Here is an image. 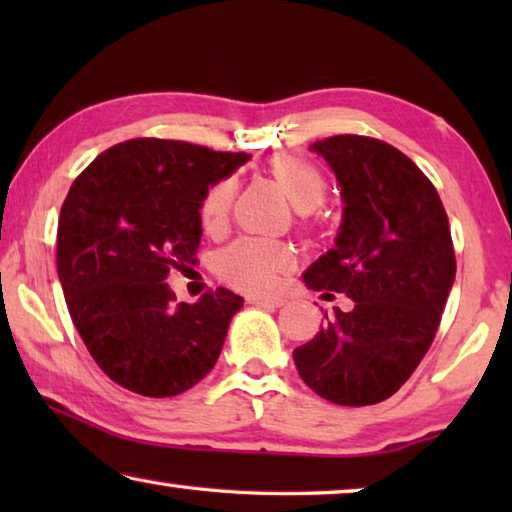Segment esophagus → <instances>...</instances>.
I'll return each instance as SVG.
<instances>
[{
	"instance_id": "1",
	"label": "esophagus",
	"mask_w": 512,
	"mask_h": 512,
	"mask_svg": "<svg viewBox=\"0 0 512 512\" xmlns=\"http://www.w3.org/2000/svg\"><path fill=\"white\" fill-rule=\"evenodd\" d=\"M248 302L250 305H262V307H282L287 300L277 296H250Z\"/></svg>"
}]
</instances>
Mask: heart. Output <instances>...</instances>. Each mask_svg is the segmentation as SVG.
<instances>
[{"label":"heart","instance_id":"b5f03b06","mask_svg":"<svg viewBox=\"0 0 512 512\" xmlns=\"http://www.w3.org/2000/svg\"><path fill=\"white\" fill-rule=\"evenodd\" d=\"M273 178L282 185L298 212H314L327 196V178L314 162L293 153H282L268 162ZM235 201V180L221 178L207 189L201 201L205 230H219ZM291 266L289 250L266 239H239L219 255V273L225 282L244 291L273 289Z\"/></svg>","mask_w":512,"mask_h":512}]
</instances>
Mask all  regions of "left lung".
<instances>
[{
  "label": "left lung",
  "instance_id": "1",
  "mask_svg": "<svg viewBox=\"0 0 512 512\" xmlns=\"http://www.w3.org/2000/svg\"><path fill=\"white\" fill-rule=\"evenodd\" d=\"M336 173L343 223L307 287L354 300L293 361L305 384L327 402L368 406L402 388L438 332L456 257L443 201L411 158L366 135L311 144Z\"/></svg>",
  "mask_w": 512,
  "mask_h": 512
}]
</instances>
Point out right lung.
Returning a JSON list of instances; mask_svg holds the SVG:
<instances>
[{
    "instance_id": "add662e5",
    "label": "right lung",
    "mask_w": 512,
    "mask_h": 512,
    "mask_svg": "<svg viewBox=\"0 0 512 512\" xmlns=\"http://www.w3.org/2000/svg\"><path fill=\"white\" fill-rule=\"evenodd\" d=\"M248 158L137 137L97 155L69 187L58 277L85 348L115 384L173 397L214 368L244 298L219 287L189 305L164 280L196 262L207 189Z\"/></svg>"
}]
</instances>
